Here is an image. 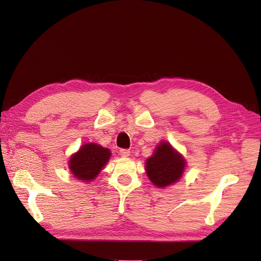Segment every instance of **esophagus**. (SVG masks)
Segmentation results:
<instances>
[{
  "label": "esophagus",
  "instance_id": "1",
  "mask_svg": "<svg viewBox=\"0 0 261 261\" xmlns=\"http://www.w3.org/2000/svg\"><path fill=\"white\" fill-rule=\"evenodd\" d=\"M120 154L123 156V158H128L130 155V151L127 149H121L120 150Z\"/></svg>",
  "mask_w": 261,
  "mask_h": 261
}]
</instances>
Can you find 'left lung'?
I'll use <instances>...</instances> for the list:
<instances>
[{
    "label": "left lung",
    "instance_id": "1",
    "mask_svg": "<svg viewBox=\"0 0 261 261\" xmlns=\"http://www.w3.org/2000/svg\"><path fill=\"white\" fill-rule=\"evenodd\" d=\"M185 168V158L164 140L154 148L152 155L148 158L145 164L148 178L159 188L175 184L183 175Z\"/></svg>",
    "mask_w": 261,
    "mask_h": 261
}]
</instances>
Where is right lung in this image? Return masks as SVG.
I'll list each match as a JSON object with an SVG mask.
<instances>
[{
  "mask_svg": "<svg viewBox=\"0 0 261 261\" xmlns=\"http://www.w3.org/2000/svg\"><path fill=\"white\" fill-rule=\"evenodd\" d=\"M111 154L110 149L98 144H84L77 152L69 156L68 169L70 174L78 180L89 183L103 170Z\"/></svg>",
  "mask_w": 261,
  "mask_h": 261,
  "instance_id": "add662e5",
  "label": "right lung"
}]
</instances>
